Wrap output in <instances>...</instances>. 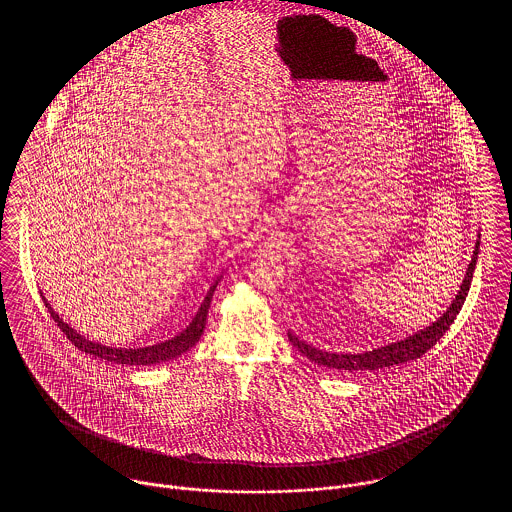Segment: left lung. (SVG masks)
I'll return each instance as SVG.
<instances>
[{
    "mask_svg": "<svg viewBox=\"0 0 512 512\" xmlns=\"http://www.w3.org/2000/svg\"><path fill=\"white\" fill-rule=\"evenodd\" d=\"M478 253H480V234H478V240H476L472 261L466 268L461 290L455 295L453 303L447 307V311L436 322H432L424 330L414 332L413 336H409L405 340L393 341V343H388L384 347H378V349H372V351H363V353L324 351V349L315 347L313 343H307V341L297 338L292 330H288V340L292 341V345L297 351H301V355H305L313 363L326 366V368H334V370H347V372L378 370V368H388V366L414 361V359L422 357L428 349H432L436 345V341H439V338L449 330V326L455 322V318H457L461 307L464 305L468 290H470L474 268H476V261H478Z\"/></svg>",
    "mask_w": 512,
    "mask_h": 512,
    "instance_id": "8db88e82",
    "label": "left lung"
}]
</instances>
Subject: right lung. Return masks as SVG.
<instances>
[{
  "label": "right lung",
  "instance_id": "right-lung-1",
  "mask_svg": "<svg viewBox=\"0 0 512 512\" xmlns=\"http://www.w3.org/2000/svg\"><path fill=\"white\" fill-rule=\"evenodd\" d=\"M220 278H222V274L215 278V282L211 284V288H209V292L205 295L201 307L197 309L192 322L180 334H176L171 340L161 341V343H155V345H147V347H111V345H103L99 341L88 340V338L80 336L73 326H69L63 318L53 311V307L49 305L46 295H42V299H44V303L48 307L49 315L57 322V326L61 328V332H65V336L80 351H84L88 355H94V357H99V359H105V361H111V363H117V365H157V363H163V361L176 359L178 355L190 351L195 343L199 341L203 330H205V322H207V315H209V305H211L213 293H215L217 286H219Z\"/></svg>",
  "mask_w": 512,
  "mask_h": 512
}]
</instances>
